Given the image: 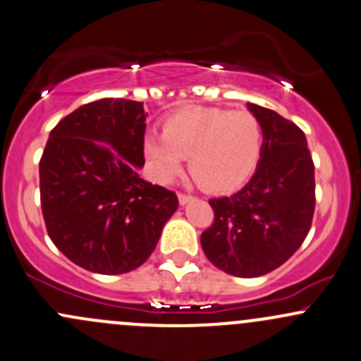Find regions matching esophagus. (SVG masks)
<instances>
[{
    "instance_id": "esophagus-1",
    "label": "esophagus",
    "mask_w": 361,
    "mask_h": 361,
    "mask_svg": "<svg viewBox=\"0 0 361 361\" xmlns=\"http://www.w3.org/2000/svg\"><path fill=\"white\" fill-rule=\"evenodd\" d=\"M178 201H180V204H187V202L194 201V195L183 194V192H180V194H178Z\"/></svg>"
}]
</instances>
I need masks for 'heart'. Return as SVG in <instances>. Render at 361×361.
I'll use <instances>...</instances> for the list:
<instances>
[{"label": "heart", "mask_w": 361, "mask_h": 361, "mask_svg": "<svg viewBox=\"0 0 361 361\" xmlns=\"http://www.w3.org/2000/svg\"><path fill=\"white\" fill-rule=\"evenodd\" d=\"M143 152L157 180L176 178L188 159L195 183L224 194L253 174L262 152V127L250 111L192 108L167 118L164 134L148 133Z\"/></svg>", "instance_id": "heart-1"}]
</instances>
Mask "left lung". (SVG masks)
<instances>
[{"mask_svg": "<svg viewBox=\"0 0 361 361\" xmlns=\"http://www.w3.org/2000/svg\"><path fill=\"white\" fill-rule=\"evenodd\" d=\"M264 143L253 178L231 197L209 199L214 218L202 232L207 260L227 274L257 278L300 248L314 214V164L300 127L248 104Z\"/></svg>", "mask_w": 361, "mask_h": 361, "instance_id": "obj_1", "label": "left lung"}]
</instances>
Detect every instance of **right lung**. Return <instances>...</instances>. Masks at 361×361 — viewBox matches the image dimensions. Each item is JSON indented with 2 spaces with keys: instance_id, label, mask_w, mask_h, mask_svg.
Segmentation results:
<instances>
[{
  "instance_id": "1",
  "label": "right lung",
  "mask_w": 361,
  "mask_h": 361,
  "mask_svg": "<svg viewBox=\"0 0 361 361\" xmlns=\"http://www.w3.org/2000/svg\"><path fill=\"white\" fill-rule=\"evenodd\" d=\"M145 120L143 103L99 99L50 130L39 160L43 220L54 245L87 271L115 276L140 267L178 209L173 190L137 174Z\"/></svg>"
}]
</instances>
